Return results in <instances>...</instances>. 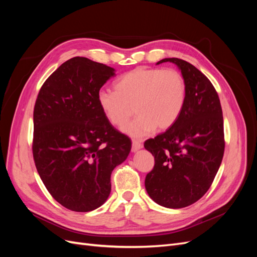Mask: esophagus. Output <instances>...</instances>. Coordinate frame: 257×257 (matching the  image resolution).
<instances>
[{
	"mask_svg": "<svg viewBox=\"0 0 257 257\" xmlns=\"http://www.w3.org/2000/svg\"><path fill=\"white\" fill-rule=\"evenodd\" d=\"M144 147V145L142 143H139L137 141H133V143H132V151L133 152H136L138 151L139 149H142V148Z\"/></svg>",
	"mask_w": 257,
	"mask_h": 257,
	"instance_id": "obj_1",
	"label": "esophagus"
}]
</instances>
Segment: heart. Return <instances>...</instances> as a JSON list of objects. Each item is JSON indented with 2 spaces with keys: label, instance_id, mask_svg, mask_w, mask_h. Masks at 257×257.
<instances>
[{
  "label": "heart",
  "instance_id": "1",
  "mask_svg": "<svg viewBox=\"0 0 257 257\" xmlns=\"http://www.w3.org/2000/svg\"><path fill=\"white\" fill-rule=\"evenodd\" d=\"M115 91L100 90L97 102L106 119L122 126L134 110L137 114L122 130L142 138L157 127H172L181 115L186 100V82L177 69L137 67L124 74L114 84Z\"/></svg>",
  "mask_w": 257,
  "mask_h": 257
}]
</instances>
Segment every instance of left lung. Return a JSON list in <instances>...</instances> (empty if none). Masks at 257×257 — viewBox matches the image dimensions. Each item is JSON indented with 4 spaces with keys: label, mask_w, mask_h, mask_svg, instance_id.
Returning a JSON list of instances; mask_svg holds the SVG:
<instances>
[{
    "label": "left lung",
    "mask_w": 257,
    "mask_h": 257,
    "mask_svg": "<svg viewBox=\"0 0 257 257\" xmlns=\"http://www.w3.org/2000/svg\"><path fill=\"white\" fill-rule=\"evenodd\" d=\"M186 82V100L172 127L148 139L146 149L154 157V167L145 186L155 203L179 209L203 197L211 186L224 154L223 113L219 95L207 77L189 62L168 58Z\"/></svg>",
    "instance_id": "1"
}]
</instances>
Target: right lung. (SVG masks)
Returning a JSON list of instances; mask_svg holds the SVG:
<instances>
[{
  "instance_id": "obj_1",
  "label": "right lung",
  "mask_w": 257,
  "mask_h": 257,
  "mask_svg": "<svg viewBox=\"0 0 257 257\" xmlns=\"http://www.w3.org/2000/svg\"><path fill=\"white\" fill-rule=\"evenodd\" d=\"M114 68L75 57L44 82L33 113V158L46 189L77 212L102 206L110 176L126 160L130 138L106 119L97 94Z\"/></svg>"
}]
</instances>
